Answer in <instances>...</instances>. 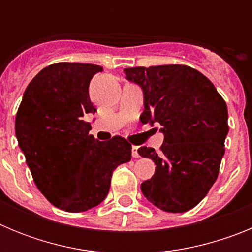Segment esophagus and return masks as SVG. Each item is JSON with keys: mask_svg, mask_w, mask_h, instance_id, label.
<instances>
[{"mask_svg": "<svg viewBox=\"0 0 252 252\" xmlns=\"http://www.w3.org/2000/svg\"><path fill=\"white\" fill-rule=\"evenodd\" d=\"M139 146H132V150H131V154H132L133 158H139Z\"/></svg>", "mask_w": 252, "mask_h": 252, "instance_id": "1", "label": "esophagus"}]
</instances>
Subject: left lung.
<instances>
[{"label":"left lung","mask_w":252,"mask_h":252,"mask_svg":"<svg viewBox=\"0 0 252 252\" xmlns=\"http://www.w3.org/2000/svg\"><path fill=\"white\" fill-rule=\"evenodd\" d=\"M144 91L142 124H160V153L141 146L155 162L141 192L158 208L187 212L206 197L216 182L228 132L224 99L206 75L188 65L135 66L124 70Z\"/></svg>","instance_id":"left-lung-1"}]
</instances>
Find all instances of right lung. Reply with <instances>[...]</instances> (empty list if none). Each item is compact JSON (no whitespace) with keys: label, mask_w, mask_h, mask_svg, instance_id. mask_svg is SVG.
<instances>
[{"label":"right lung","mask_w":252,"mask_h":252,"mask_svg":"<svg viewBox=\"0 0 252 252\" xmlns=\"http://www.w3.org/2000/svg\"><path fill=\"white\" fill-rule=\"evenodd\" d=\"M102 70L94 64H51L29 83L16 113L17 141L37 189L66 212L98 206L113 170L131 160L127 140L98 141L84 120L95 112L88 88Z\"/></svg>","instance_id":"obj_1"}]
</instances>
